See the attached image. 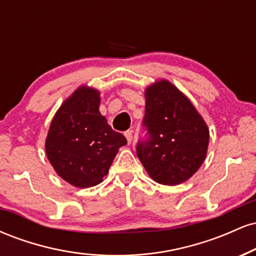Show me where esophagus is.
<instances>
[{
	"label": "esophagus",
	"mask_w": 256,
	"mask_h": 256,
	"mask_svg": "<svg viewBox=\"0 0 256 256\" xmlns=\"http://www.w3.org/2000/svg\"><path fill=\"white\" fill-rule=\"evenodd\" d=\"M124 134H125L126 140H128V143L130 144V143L132 142V131H126Z\"/></svg>",
	"instance_id": "1"
}]
</instances>
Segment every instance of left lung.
<instances>
[{"label":"left lung","mask_w":256,"mask_h":256,"mask_svg":"<svg viewBox=\"0 0 256 256\" xmlns=\"http://www.w3.org/2000/svg\"><path fill=\"white\" fill-rule=\"evenodd\" d=\"M143 126L146 140L137 143V156L158 183L178 185L200 168L207 155L210 130L198 112L168 80L146 89Z\"/></svg>","instance_id":"obj_1"}]
</instances>
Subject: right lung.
Returning a JSON list of instances; mask_svg holds the SVG:
<instances>
[{
	"label": "right lung",
	"instance_id": "1",
	"mask_svg": "<svg viewBox=\"0 0 256 256\" xmlns=\"http://www.w3.org/2000/svg\"><path fill=\"white\" fill-rule=\"evenodd\" d=\"M100 92L80 86L61 104L52 120L46 152L64 180L77 188L98 185L126 138L101 116Z\"/></svg>",
	"mask_w": 256,
	"mask_h": 256
}]
</instances>
